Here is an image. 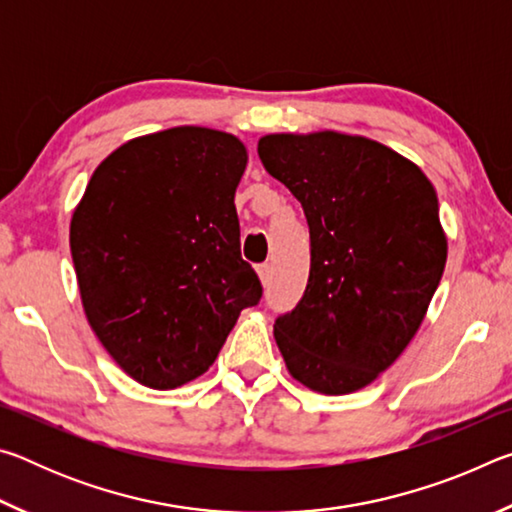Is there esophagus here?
<instances>
[{
	"label": "esophagus",
	"mask_w": 512,
	"mask_h": 512,
	"mask_svg": "<svg viewBox=\"0 0 512 512\" xmlns=\"http://www.w3.org/2000/svg\"><path fill=\"white\" fill-rule=\"evenodd\" d=\"M257 273H259V280H262V284H268L271 282V275H273V266L271 264H259L257 266Z\"/></svg>",
	"instance_id": "1"
}]
</instances>
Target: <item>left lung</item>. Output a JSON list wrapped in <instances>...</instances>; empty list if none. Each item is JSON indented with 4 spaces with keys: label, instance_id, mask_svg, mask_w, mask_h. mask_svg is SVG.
Wrapping results in <instances>:
<instances>
[{
    "label": "left lung",
    "instance_id": "1",
    "mask_svg": "<svg viewBox=\"0 0 512 512\" xmlns=\"http://www.w3.org/2000/svg\"><path fill=\"white\" fill-rule=\"evenodd\" d=\"M257 153L309 225V280L275 318L277 348L311 391H359L404 352L443 277L436 189L366 137L266 135Z\"/></svg>",
    "mask_w": 512,
    "mask_h": 512
}]
</instances>
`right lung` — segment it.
Segmentation results:
<instances>
[{
    "instance_id": "1",
    "label": "right lung",
    "mask_w": 512,
    "mask_h": 512,
    "mask_svg": "<svg viewBox=\"0 0 512 512\" xmlns=\"http://www.w3.org/2000/svg\"><path fill=\"white\" fill-rule=\"evenodd\" d=\"M248 155L198 126L137 137L92 173L69 228L85 316L135 381L169 391L219 357L262 282L241 257Z\"/></svg>"
}]
</instances>
